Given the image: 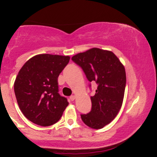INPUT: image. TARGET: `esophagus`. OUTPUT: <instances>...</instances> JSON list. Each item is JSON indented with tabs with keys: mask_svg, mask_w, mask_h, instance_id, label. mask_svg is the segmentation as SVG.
Wrapping results in <instances>:
<instances>
[{
	"mask_svg": "<svg viewBox=\"0 0 157 157\" xmlns=\"http://www.w3.org/2000/svg\"><path fill=\"white\" fill-rule=\"evenodd\" d=\"M69 98H70V100H71V101H74V100H75V95H71Z\"/></svg>",
	"mask_w": 157,
	"mask_h": 157,
	"instance_id": "obj_1",
	"label": "esophagus"
}]
</instances>
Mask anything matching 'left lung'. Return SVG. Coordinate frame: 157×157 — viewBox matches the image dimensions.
<instances>
[{
    "label": "left lung",
    "instance_id": "8db88e82",
    "mask_svg": "<svg viewBox=\"0 0 157 157\" xmlns=\"http://www.w3.org/2000/svg\"><path fill=\"white\" fill-rule=\"evenodd\" d=\"M71 60L82 68L89 81L97 84L96 93L91 97V111L81 114V119L91 128H102L121 109L126 84L125 67L112 52L98 48L77 54Z\"/></svg>",
    "mask_w": 157,
    "mask_h": 157
}]
</instances>
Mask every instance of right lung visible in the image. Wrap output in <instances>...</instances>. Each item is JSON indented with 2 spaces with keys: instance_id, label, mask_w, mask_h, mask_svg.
I'll return each instance as SVG.
<instances>
[{
  "instance_id": "obj_1",
  "label": "right lung",
  "mask_w": 157,
  "mask_h": 157,
  "mask_svg": "<svg viewBox=\"0 0 157 157\" xmlns=\"http://www.w3.org/2000/svg\"><path fill=\"white\" fill-rule=\"evenodd\" d=\"M69 56L41 54L25 63L16 77L14 90L20 109L29 120L41 126L60 120L68 105L58 93V78Z\"/></svg>"
}]
</instances>
